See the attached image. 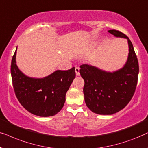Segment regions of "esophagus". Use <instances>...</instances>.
Returning <instances> with one entry per match:
<instances>
[{"instance_id": "obj_1", "label": "esophagus", "mask_w": 148, "mask_h": 148, "mask_svg": "<svg viewBox=\"0 0 148 148\" xmlns=\"http://www.w3.org/2000/svg\"><path fill=\"white\" fill-rule=\"evenodd\" d=\"M75 72L76 76H80V68L78 67H76L75 68Z\"/></svg>"}]
</instances>
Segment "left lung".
<instances>
[{"label": "left lung", "mask_w": 148, "mask_h": 148, "mask_svg": "<svg viewBox=\"0 0 148 148\" xmlns=\"http://www.w3.org/2000/svg\"><path fill=\"white\" fill-rule=\"evenodd\" d=\"M116 38L127 40L129 54L123 68L107 72L91 65L80 66L84 80L83 92L86 105L90 111L101 115H111L123 110L135 92L139 74V64L130 39L116 29L108 30Z\"/></svg>", "instance_id": "1"}]
</instances>
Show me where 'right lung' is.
Here are the masks:
<instances>
[{
  "instance_id": "right-lung-1",
  "label": "right lung",
  "mask_w": 148,
  "mask_h": 148,
  "mask_svg": "<svg viewBox=\"0 0 148 148\" xmlns=\"http://www.w3.org/2000/svg\"><path fill=\"white\" fill-rule=\"evenodd\" d=\"M17 48L11 61V73L17 99L31 114L40 117L55 116L64 105L66 92L76 77L75 68L58 70L44 78L29 77L17 66Z\"/></svg>"
}]
</instances>
